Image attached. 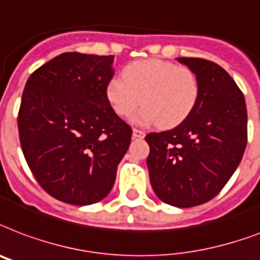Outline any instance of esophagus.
Segmentation results:
<instances>
[{"label": "esophagus", "instance_id": "34e87169", "mask_svg": "<svg viewBox=\"0 0 260 260\" xmlns=\"http://www.w3.org/2000/svg\"><path fill=\"white\" fill-rule=\"evenodd\" d=\"M132 135H134V138L135 139H143L144 138V132L143 131H140V129H136V128H135L134 129V132H132Z\"/></svg>", "mask_w": 260, "mask_h": 260}]
</instances>
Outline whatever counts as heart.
<instances>
[{"mask_svg": "<svg viewBox=\"0 0 260 260\" xmlns=\"http://www.w3.org/2000/svg\"><path fill=\"white\" fill-rule=\"evenodd\" d=\"M121 75L108 83L106 99L120 117H128L142 104L144 108L135 116L140 124L174 128L191 116L199 98L195 73L170 61L138 59L126 65Z\"/></svg>", "mask_w": 260, "mask_h": 260, "instance_id": "1", "label": "heart"}]
</instances>
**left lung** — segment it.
I'll list each match as a JSON object with an SVG mask.
<instances>
[{"mask_svg": "<svg viewBox=\"0 0 260 260\" xmlns=\"http://www.w3.org/2000/svg\"><path fill=\"white\" fill-rule=\"evenodd\" d=\"M177 59L196 75L199 98L180 125L146 136L147 168L162 202L193 207L217 196L240 164L247 146V106L239 86L219 65L205 58Z\"/></svg>", "mask_w": 260, "mask_h": 260, "instance_id": "left-lung-1", "label": "left lung"}]
</instances>
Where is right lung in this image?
<instances>
[{"label": "right lung", "instance_id": "obj_1", "mask_svg": "<svg viewBox=\"0 0 260 260\" xmlns=\"http://www.w3.org/2000/svg\"><path fill=\"white\" fill-rule=\"evenodd\" d=\"M114 55L64 53L31 73L17 126L27 165L57 201H102L129 147L132 128L106 99Z\"/></svg>", "mask_w": 260, "mask_h": 260}]
</instances>
